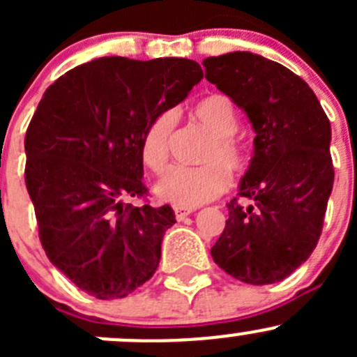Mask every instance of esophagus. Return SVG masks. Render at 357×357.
I'll return each instance as SVG.
<instances>
[{
	"label": "esophagus",
	"mask_w": 357,
	"mask_h": 357,
	"mask_svg": "<svg viewBox=\"0 0 357 357\" xmlns=\"http://www.w3.org/2000/svg\"><path fill=\"white\" fill-rule=\"evenodd\" d=\"M192 212H193V208H188V207H174V214H176V219H178V221H183L185 218H188Z\"/></svg>",
	"instance_id": "1"
}]
</instances>
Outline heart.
<instances>
[{
  "label": "heart",
  "mask_w": 357,
  "mask_h": 357,
  "mask_svg": "<svg viewBox=\"0 0 357 357\" xmlns=\"http://www.w3.org/2000/svg\"><path fill=\"white\" fill-rule=\"evenodd\" d=\"M193 117L211 132L212 139L204 155L202 167L167 169L153 186L155 197L176 207H197L225 193L229 174H238L245 167V155L233 135L238 131V115L231 100L225 95H211L193 109ZM176 114L165 110L149 124L142 142V157L153 172L164 171L169 160Z\"/></svg>",
  "instance_id": "obj_1"
}]
</instances>
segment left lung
Wrapping results in <instances>:
<instances>
[{
	"label": "left lung",
	"mask_w": 357,
	"mask_h": 357,
	"mask_svg": "<svg viewBox=\"0 0 357 357\" xmlns=\"http://www.w3.org/2000/svg\"><path fill=\"white\" fill-rule=\"evenodd\" d=\"M205 77L243 110L255 132L228 204L225 231L211 248L221 269L250 285H271L309 259L333 188L332 128L307 82L250 52L204 60Z\"/></svg>",
	"instance_id": "left-lung-1"
}]
</instances>
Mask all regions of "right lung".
<instances>
[{
	"label": "right lung",
	"instance_id": "obj_1",
	"mask_svg": "<svg viewBox=\"0 0 357 357\" xmlns=\"http://www.w3.org/2000/svg\"><path fill=\"white\" fill-rule=\"evenodd\" d=\"M202 77L195 60L103 56L66 72L43 95L25 132V185L50 262L86 294L122 298L155 273L174 211L122 197L146 192L149 124Z\"/></svg>",
	"mask_w": 357,
	"mask_h": 357
}]
</instances>
